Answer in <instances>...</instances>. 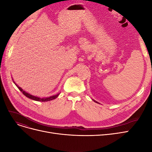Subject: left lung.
<instances>
[{
	"mask_svg": "<svg viewBox=\"0 0 152 152\" xmlns=\"http://www.w3.org/2000/svg\"><path fill=\"white\" fill-rule=\"evenodd\" d=\"M93 101H94V102H95V101H94V100H93ZM96 103H98V102H96Z\"/></svg>",
	"mask_w": 152,
	"mask_h": 152,
	"instance_id": "obj_1",
	"label": "left lung"
}]
</instances>
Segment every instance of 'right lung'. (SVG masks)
Listing matches in <instances>:
<instances>
[{"instance_id": "1", "label": "right lung", "mask_w": 152, "mask_h": 152, "mask_svg": "<svg viewBox=\"0 0 152 152\" xmlns=\"http://www.w3.org/2000/svg\"><path fill=\"white\" fill-rule=\"evenodd\" d=\"M15 83V82H14ZM16 86L18 87V88L19 89L21 92H22V93L25 96H26L27 98H28L30 99H31L33 100H35V101H38V102H49V101H50V100H53V99H54L55 98H56L58 96H59V94H57V95H54V96H50V97H49V98H38V97H36V96H32L28 93H26L25 91H24L23 90L21 87H20L19 86H18L16 85Z\"/></svg>"}]
</instances>
